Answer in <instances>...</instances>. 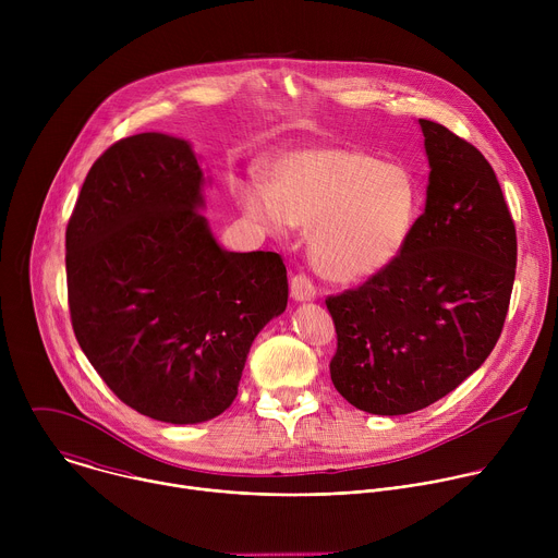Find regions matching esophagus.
I'll return each mask as SVG.
<instances>
[{"label":"esophagus","mask_w":558,"mask_h":558,"mask_svg":"<svg viewBox=\"0 0 558 558\" xmlns=\"http://www.w3.org/2000/svg\"><path fill=\"white\" fill-rule=\"evenodd\" d=\"M315 284L313 280H308L304 274H298L291 278V298L298 302H306L315 298Z\"/></svg>","instance_id":"1"}]
</instances>
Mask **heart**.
I'll use <instances>...</instances> for the list:
<instances>
[{
  "mask_svg": "<svg viewBox=\"0 0 558 558\" xmlns=\"http://www.w3.org/2000/svg\"><path fill=\"white\" fill-rule=\"evenodd\" d=\"M238 196L269 233L311 227L315 267L340 282L375 276L400 258L422 207L411 168L353 147L291 151L271 166L269 187L245 185Z\"/></svg>",
  "mask_w": 558,
  "mask_h": 558,
  "instance_id": "1",
  "label": "heart"
}]
</instances>
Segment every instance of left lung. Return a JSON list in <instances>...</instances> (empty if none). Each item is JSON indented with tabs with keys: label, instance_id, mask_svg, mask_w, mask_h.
Masks as SVG:
<instances>
[{
	"label": "left lung",
	"instance_id": "1",
	"mask_svg": "<svg viewBox=\"0 0 558 558\" xmlns=\"http://www.w3.org/2000/svg\"><path fill=\"white\" fill-rule=\"evenodd\" d=\"M426 209L392 265L327 298L338 333L331 379L373 415L422 411L493 353L510 304L517 231L484 154L420 119Z\"/></svg>",
	"mask_w": 558,
	"mask_h": 558
}]
</instances>
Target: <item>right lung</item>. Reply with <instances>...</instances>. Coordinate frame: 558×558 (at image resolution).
<instances>
[{
	"instance_id": "obj_1",
	"label": "right lung",
	"mask_w": 558,
	"mask_h": 558,
	"mask_svg": "<svg viewBox=\"0 0 558 558\" xmlns=\"http://www.w3.org/2000/svg\"><path fill=\"white\" fill-rule=\"evenodd\" d=\"M203 183L187 141L134 134L97 158L65 229L78 347L123 404L168 424L231 407L252 342L289 298L278 254L216 243Z\"/></svg>"
}]
</instances>
